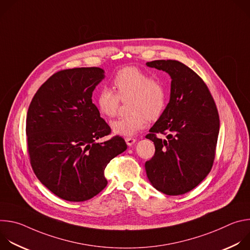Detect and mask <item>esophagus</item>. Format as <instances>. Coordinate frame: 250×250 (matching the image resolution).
I'll return each mask as SVG.
<instances>
[{
    "label": "esophagus",
    "instance_id": "1",
    "mask_svg": "<svg viewBox=\"0 0 250 250\" xmlns=\"http://www.w3.org/2000/svg\"><path fill=\"white\" fill-rule=\"evenodd\" d=\"M135 141H136V139L133 137H125V142L128 146H131Z\"/></svg>",
    "mask_w": 250,
    "mask_h": 250
}]
</instances>
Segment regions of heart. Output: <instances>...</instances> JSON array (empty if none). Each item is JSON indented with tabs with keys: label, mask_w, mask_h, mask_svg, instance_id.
Returning a JSON list of instances; mask_svg holds the SVG:
<instances>
[{
	"label": "heart",
	"mask_w": 250,
	"mask_h": 250,
	"mask_svg": "<svg viewBox=\"0 0 250 250\" xmlns=\"http://www.w3.org/2000/svg\"><path fill=\"white\" fill-rule=\"evenodd\" d=\"M113 86L116 94L108 89H101L95 98L100 114L113 119L117 116L120 103L128 102L127 117L121 118L112 124L116 134L130 136L145 128L147 120L156 121L166 106V91L163 84L150 78L137 67H125L114 77Z\"/></svg>",
	"instance_id": "b5f03b06"
}]
</instances>
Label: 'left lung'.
Listing matches in <instances>:
<instances>
[{
	"instance_id": "8db88e82",
	"label": "left lung",
	"mask_w": 250,
	"mask_h": 250,
	"mask_svg": "<svg viewBox=\"0 0 250 250\" xmlns=\"http://www.w3.org/2000/svg\"><path fill=\"white\" fill-rule=\"evenodd\" d=\"M149 67L171 76L170 101L149 129L155 153L146 162L151 184L160 192L177 196L190 192L209 173L216 157L220 130L217 105L203 79L178 60H154ZM167 135L162 141L157 137Z\"/></svg>"
}]
</instances>
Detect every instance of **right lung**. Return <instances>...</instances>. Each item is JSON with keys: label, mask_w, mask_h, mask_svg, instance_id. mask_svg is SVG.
Here are the masks:
<instances>
[{"label": "right lung", "mask_w": 250, "mask_h": 250, "mask_svg": "<svg viewBox=\"0 0 250 250\" xmlns=\"http://www.w3.org/2000/svg\"><path fill=\"white\" fill-rule=\"evenodd\" d=\"M104 78L99 67L64 69L33 96L26 116L29 162L39 180L70 202L90 200L108 184L104 169L126 149L123 137L96 140L112 132L92 102Z\"/></svg>", "instance_id": "add662e5"}]
</instances>
